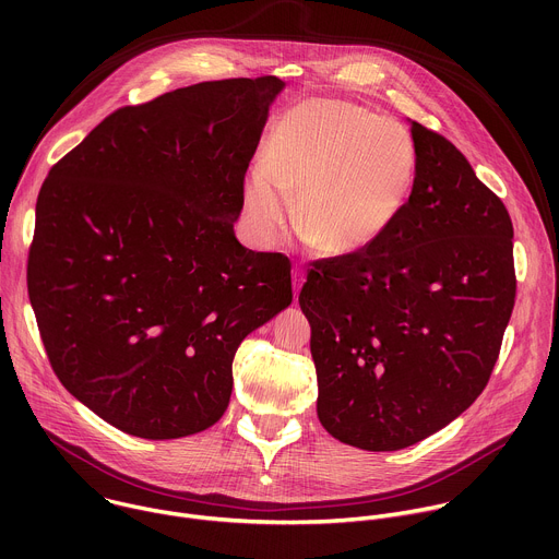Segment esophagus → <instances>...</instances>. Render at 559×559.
I'll list each match as a JSON object with an SVG mask.
<instances>
[{
    "label": "esophagus",
    "mask_w": 559,
    "mask_h": 559,
    "mask_svg": "<svg viewBox=\"0 0 559 559\" xmlns=\"http://www.w3.org/2000/svg\"><path fill=\"white\" fill-rule=\"evenodd\" d=\"M292 281H294V298H298V292H300V287H302V283H305V274H302V270H294L292 272Z\"/></svg>",
    "instance_id": "1"
}]
</instances>
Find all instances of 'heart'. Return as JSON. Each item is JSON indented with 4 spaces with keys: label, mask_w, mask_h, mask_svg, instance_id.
<instances>
[{
    "label": "heart",
    "mask_w": 559,
    "mask_h": 559,
    "mask_svg": "<svg viewBox=\"0 0 559 559\" xmlns=\"http://www.w3.org/2000/svg\"><path fill=\"white\" fill-rule=\"evenodd\" d=\"M418 170L409 130L341 102L305 99L272 128L265 166L243 183V207L263 243L283 231L296 194V225L328 254H356L405 210Z\"/></svg>",
    "instance_id": "obj_1"
}]
</instances>
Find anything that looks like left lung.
<instances>
[{"mask_svg":"<svg viewBox=\"0 0 559 559\" xmlns=\"http://www.w3.org/2000/svg\"><path fill=\"white\" fill-rule=\"evenodd\" d=\"M412 197L371 248L313 261L318 420L341 442L397 451L447 427L487 386L515 305L513 223L442 134L412 121Z\"/></svg>","mask_w":559,"mask_h":559,"instance_id":"1","label":"left lung"}]
</instances>
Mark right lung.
<instances>
[{
  "label": "right lung",
  "mask_w": 559,
  "mask_h": 559,
  "mask_svg": "<svg viewBox=\"0 0 559 559\" xmlns=\"http://www.w3.org/2000/svg\"><path fill=\"white\" fill-rule=\"evenodd\" d=\"M278 76L223 79L108 115L50 168L28 294L52 371L147 440L212 427L243 338L292 302V263L236 241Z\"/></svg>",
  "instance_id": "1"
}]
</instances>
